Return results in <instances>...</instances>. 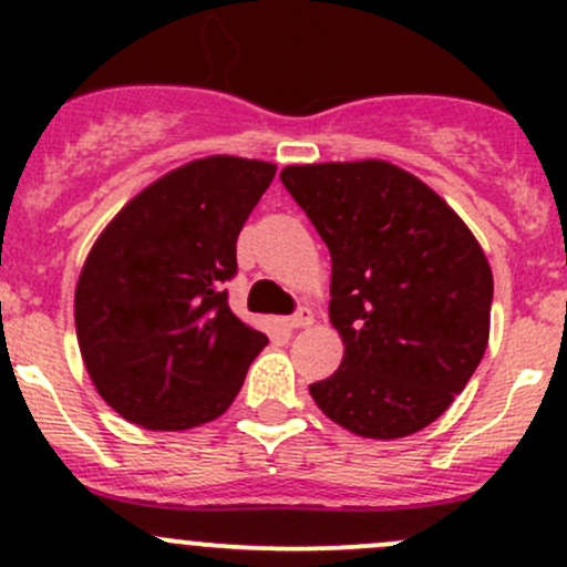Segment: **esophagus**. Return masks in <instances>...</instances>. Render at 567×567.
Masks as SVG:
<instances>
[{"mask_svg": "<svg viewBox=\"0 0 567 567\" xmlns=\"http://www.w3.org/2000/svg\"><path fill=\"white\" fill-rule=\"evenodd\" d=\"M312 323V310L310 307H299V310L293 312V316L288 318V326L290 329H307V326Z\"/></svg>", "mask_w": 567, "mask_h": 567, "instance_id": "obj_1", "label": "esophagus"}]
</instances>
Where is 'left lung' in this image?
Instances as JSON below:
<instances>
[{"label": "left lung", "instance_id": "left-lung-1", "mask_svg": "<svg viewBox=\"0 0 567 567\" xmlns=\"http://www.w3.org/2000/svg\"><path fill=\"white\" fill-rule=\"evenodd\" d=\"M282 186L331 255L329 320L342 364L310 384L329 420L364 439L422 431L488 346L494 277L453 208L386 162L285 167Z\"/></svg>", "mask_w": 567, "mask_h": 567}]
</instances>
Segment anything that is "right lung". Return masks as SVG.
<instances>
[{"label":"right lung","instance_id":"add662e5","mask_svg":"<svg viewBox=\"0 0 567 567\" xmlns=\"http://www.w3.org/2000/svg\"><path fill=\"white\" fill-rule=\"evenodd\" d=\"M277 167L210 156L136 194L90 251L76 285V337L101 398L151 431L225 414L262 331L227 305L236 241Z\"/></svg>","mask_w":567,"mask_h":567}]
</instances>
